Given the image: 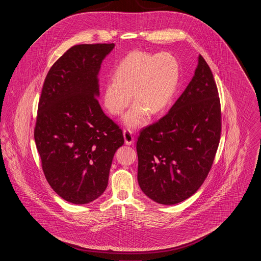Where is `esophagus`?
<instances>
[{"label":"esophagus","instance_id":"esophagus-1","mask_svg":"<svg viewBox=\"0 0 261 261\" xmlns=\"http://www.w3.org/2000/svg\"><path fill=\"white\" fill-rule=\"evenodd\" d=\"M125 144L126 145H133L134 144V136L130 130H124L123 131Z\"/></svg>","mask_w":261,"mask_h":261}]
</instances>
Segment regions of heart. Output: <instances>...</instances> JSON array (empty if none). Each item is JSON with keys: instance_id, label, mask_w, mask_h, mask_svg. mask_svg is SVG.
I'll list each match as a JSON object with an SVG mask.
<instances>
[{"instance_id": "1", "label": "heart", "mask_w": 261, "mask_h": 261, "mask_svg": "<svg viewBox=\"0 0 261 261\" xmlns=\"http://www.w3.org/2000/svg\"><path fill=\"white\" fill-rule=\"evenodd\" d=\"M179 80L180 64L172 54L132 51L116 66L112 80L103 84V106L112 115H121L132 92L136 101L126 113L124 123L130 128L140 127L146 123L149 112L158 115L168 108Z\"/></svg>"}]
</instances>
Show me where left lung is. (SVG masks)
I'll list each match as a JSON object with an SVG mask.
<instances>
[{
    "label": "left lung",
    "instance_id": "1",
    "mask_svg": "<svg viewBox=\"0 0 261 261\" xmlns=\"http://www.w3.org/2000/svg\"><path fill=\"white\" fill-rule=\"evenodd\" d=\"M221 134L218 91L208 64L198 66L168 113L137 141L138 183L149 199L176 204L193 196L211 170Z\"/></svg>",
    "mask_w": 261,
    "mask_h": 261
}]
</instances>
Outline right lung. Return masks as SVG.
I'll return each mask as SVG.
<instances>
[{"label":"right lung","mask_w":261,"mask_h":261,"mask_svg":"<svg viewBox=\"0 0 261 261\" xmlns=\"http://www.w3.org/2000/svg\"><path fill=\"white\" fill-rule=\"evenodd\" d=\"M114 44L71 47L50 67L38 106L34 138L51 189L86 204L102 195L122 130L99 106L100 64Z\"/></svg>","instance_id":"1"}]
</instances>
